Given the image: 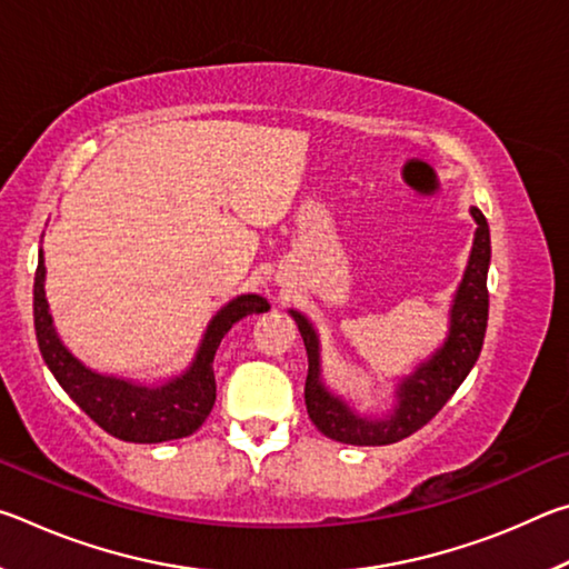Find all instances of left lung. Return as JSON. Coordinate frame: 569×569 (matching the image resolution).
<instances>
[{"mask_svg": "<svg viewBox=\"0 0 569 569\" xmlns=\"http://www.w3.org/2000/svg\"><path fill=\"white\" fill-rule=\"evenodd\" d=\"M477 220L475 246H471L469 266L465 271L455 306H451V329L445 346L421 363L413 377L401 381L399 387V407L393 417L366 421L353 417L343 401L331 397L321 383L319 371V339L306 316L291 311L303 336L308 353V377H306V409L316 429L323 437L343 445L356 447H381L393 445L411 437L423 423H429L441 411V407L455 397V391L467 379L471 366L477 363L481 343H485L487 316H489V291H487V268L492 246H489V226L479 208H471Z\"/></svg>", "mask_w": 569, "mask_h": 569, "instance_id": "obj_1", "label": "left lung"}]
</instances>
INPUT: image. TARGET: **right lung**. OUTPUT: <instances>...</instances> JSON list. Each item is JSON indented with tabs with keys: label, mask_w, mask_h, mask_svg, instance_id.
I'll use <instances>...</instances> for the list:
<instances>
[{
	"label": "right lung",
	"mask_w": 569,
	"mask_h": 569,
	"mask_svg": "<svg viewBox=\"0 0 569 569\" xmlns=\"http://www.w3.org/2000/svg\"><path fill=\"white\" fill-rule=\"evenodd\" d=\"M263 296H238L210 321L206 339L200 343L196 361L178 379L162 387H138V383L100 377L82 366L57 339L50 308L44 298V261L34 271V331L42 359L50 366L60 387L88 417L108 435L134 445H158L188 437L208 419L216 403V373L213 359L230 326L248 313L268 311Z\"/></svg>",
	"instance_id": "1"
}]
</instances>
